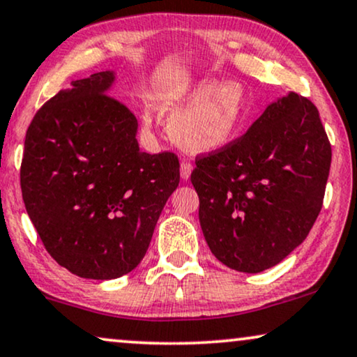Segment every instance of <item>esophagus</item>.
I'll return each mask as SVG.
<instances>
[{
	"instance_id": "obj_1",
	"label": "esophagus",
	"mask_w": 357,
	"mask_h": 357,
	"mask_svg": "<svg viewBox=\"0 0 357 357\" xmlns=\"http://www.w3.org/2000/svg\"><path fill=\"white\" fill-rule=\"evenodd\" d=\"M179 171H181V178H183V181H188V179L191 178V173H192V165L189 163V161L183 160V161H181V166H179Z\"/></svg>"
}]
</instances>
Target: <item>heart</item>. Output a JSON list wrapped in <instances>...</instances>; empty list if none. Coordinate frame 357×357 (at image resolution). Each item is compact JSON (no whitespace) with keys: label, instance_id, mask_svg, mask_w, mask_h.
Masks as SVG:
<instances>
[{"label":"heart","instance_id":"1","mask_svg":"<svg viewBox=\"0 0 357 357\" xmlns=\"http://www.w3.org/2000/svg\"><path fill=\"white\" fill-rule=\"evenodd\" d=\"M169 135L188 153H213L236 139L248 112L243 84L202 79L166 104ZM145 127L153 126L150 109L142 111Z\"/></svg>","mask_w":357,"mask_h":357}]
</instances>
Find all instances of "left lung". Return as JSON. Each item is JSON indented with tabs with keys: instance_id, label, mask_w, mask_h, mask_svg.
<instances>
[{
	"instance_id": "8db88e82",
	"label": "left lung",
	"mask_w": 357,
	"mask_h": 357,
	"mask_svg": "<svg viewBox=\"0 0 357 357\" xmlns=\"http://www.w3.org/2000/svg\"><path fill=\"white\" fill-rule=\"evenodd\" d=\"M331 146L320 114L287 93L245 135L196 160L199 222L215 258L240 273L279 264L320 213Z\"/></svg>"
}]
</instances>
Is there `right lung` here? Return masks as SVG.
<instances>
[{"instance_id": "1", "label": "right lung", "mask_w": 357, "mask_h": 357, "mask_svg": "<svg viewBox=\"0 0 357 357\" xmlns=\"http://www.w3.org/2000/svg\"><path fill=\"white\" fill-rule=\"evenodd\" d=\"M114 83L116 71H99L47 101L21 165L24 204L45 250L98 281L139 266L179 184L178 156L140 150L135 116L109 96Z\"/></svg>"}]
</instances>
